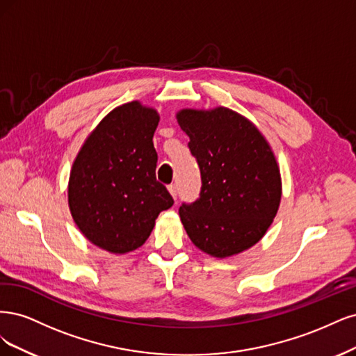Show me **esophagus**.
<instances>
[{
    "instance_id": "1",
    "label": "esophagus",
    "mask_w": 356,
    "mask_h": 356,
    "mask_svg": "<svg viewBox=\"0 0 356 356\" xmlns=\"http://www.w3.org/2000/svg\"><path fill=\"white\" fill-rule=\"evenodd\" d=\"M168 192L171 193V197H173L175 200H177V185H175V183H173V185H170L168 186Z\"/></svg>"
}]
</instances>
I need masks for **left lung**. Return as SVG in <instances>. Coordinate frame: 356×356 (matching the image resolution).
<instances>
[{"label":"left lung","instance_id":"obj_1","mask_svg":"<svg viewBox=\"0 0 356 356\" xmlns=\"http://www.w3.org/2000/svg\"><path fill=\"white\" fill-rule=\"evenodd\" d=\"M180 129L201 171L200 198L181 204L192 243L213 257L253 247L266 234L281 201V175L256 125L227 108L181 109Z\"/></svg>","mask_w":356,"mask_h":356}]
</instances>
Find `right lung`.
Segmentation results:
<instances>
[{"instance_id": "1", "label": "right lung", "mask_w": 356, "mask_h": 356, "mask_svg": "<svg viewBox=\"0 0 356 356\" xmlns=\"http://www.w3.org/2000/svg\"><path fill=\"white\" fill-rule=\"evenodd\" d=\"M158 122L155 109L137 100L125 103L99 122L74 161L67 186L74 222L109 253L143 245L158 214L175 202L155 177Z\"/></svg>"}]
</instances>
